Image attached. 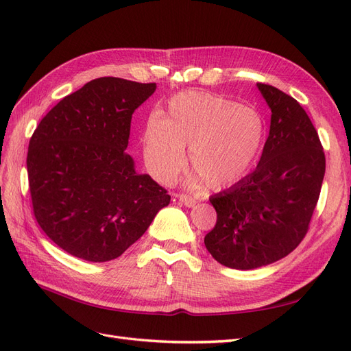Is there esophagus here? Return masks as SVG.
<instances>
[{"instance_id":"obj_1","label":"esophagus","mask_w":351,"mask_h":351,"mask_svg":"<svg viewBox=\"0 0 351 351\" xmlns=\"http://www.w3.org/2000/svg\"><path fill=\"white\" fill-rule=\"evenodd\" d=\"M176 197L182 202V204H184L187 208H192L196 205V199L192 197L190 195H186V193H177Z\"/></svg>"}]
</instances>
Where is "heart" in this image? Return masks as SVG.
Masks as SVG:
<instances>
[{
	"label": "heart",
	"mask_w": 351,
	"mask_h": 351,
	"mask_svg": "<svg viewBox=\"0 0 351 351\" xmlns=\"http://www.w3.org/2000/svg\"><path fill=\"white\" fill-rule=\"evenodd\" d=\"M265 123L252 108L208 92L178 93L167 114L154 112L143 133V158L151 174L169 183L186 164L210 189L228 187L246 177L265 145Z\"/></svg>",
	"instance_id": "obj_1"
}]
</instances>
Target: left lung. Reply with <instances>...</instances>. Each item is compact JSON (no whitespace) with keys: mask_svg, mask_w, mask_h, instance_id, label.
I'll return each mask as SVG.
<instances>
[{"mask_svg":"<svg viewBox=\"0 0 351 351\" xmlns=\"http://www.w3.org/2000/svg\"><path fill=\"white\" fill-rule=\"evenodd\" d=\"M258 88L272 112L261 161L237 184L209 197L217 224L205 246L234 269L265 267L299 246L325 174L322 143L302 105L271 84Z\"/></svg>","mask_w":351,"mask_h":351,"instance_id":"left-lung-1","label":"left lung"}]
</instances>
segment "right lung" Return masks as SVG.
<instances>
[{"label":"right lung","instance_id":"1","mask_svg":"<svg viewBox=\"0 0 351 351\" xmlns=\"http://www.w3.org/2000/svg\"><path fill=\"white\" fill-rule=\"evenodd\" d=\"M155 83L99 77L62 98L30 137L27 177L42 231L73 256L107 262L143 236L171 200L136 173L129 145L134 110Z\"/></svg>","mask_w":351,"mask_h":351}]
</instances>
